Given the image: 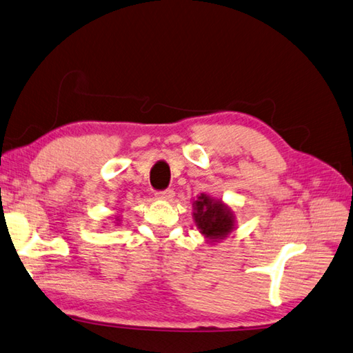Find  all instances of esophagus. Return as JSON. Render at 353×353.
<instances>
[{"mask_svg":"<svg viewBox=\"0 0 353 353\" xmlns=\"http://www.w3.org/2000/svg\"><path fill=\"white\" fill-rule=\"evenodd\" d=\"M156 197L159 200H163V201H170V200H172V197H174V191L172 190L159 191V192H156Z\"/></svg>","mask_w":353,"mask_h":353,"instance_id":"obj_1","label":"esophagus"}]
</instances>
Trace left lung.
<instances>
[{"label": "left lung", "mask_w": 353, "mask_h": 353, "mask_svg": "<svg viewBox=\"0 0 353 353\" xmlns=\"http://www.w3.org/2000/svg\"><path fill=\"white\" fill-rule=\"evenodd\" d=\"M192 209L194 223L208 243H219L235 230V212L221 200L200 194Z\"/></svg>", "instance_id": "obj_1"}]
</instances>
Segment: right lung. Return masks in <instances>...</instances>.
Segmentation results:
<instances>
[{
	"instance_id": "add662e5",
	"label": "right lung",
	"mask_w": 353,
	"mask_h": 353,
	"mask_svg": "<svg viewBox=\"0 0 353 353\" xmlns=\"http://www.w3.org/2000/svg\"><path fill=\"white\" fill-rule=\"evenodd\" d=\"M115 220H117V221H119V219H118V216H117V219H115ZM117 226H118V223H117Z\"/></svg>"
}]
</instances>
